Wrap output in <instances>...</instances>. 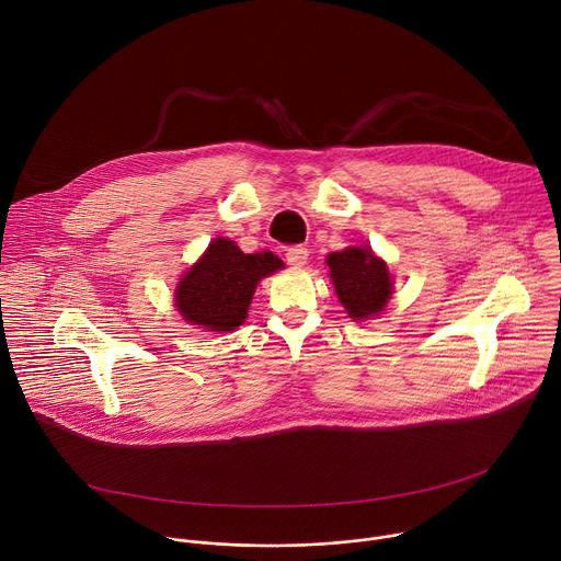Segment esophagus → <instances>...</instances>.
Here are the masks:
<instances>
[{"mask_svg": "<svg viewBox=\"0 0 561 561\" xmlns=\"http://www.w3.org/2000/svg\"><path fill=\"white\" fill-rule=\"evenodd\" d=\"M286 262H288L290 266H295V268L306 266V262H308V249H306V247H293V249H288V251H286Z\"/></svg>", "mask_w": 561, "mask_h": 561, "instance_id": "obj_1", "label": "esophagus"}]
</instances>
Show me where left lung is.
Returning <instances> with one entry per match:
<instances>
[{
	"mask_svg": "<svg viewBox=\"0 0 561 561\" xmlns=\"http://www.w3.org/2000/svg\"><path fill=\"white\" fill-rule=\"evenodd\" d=\"M331 279L346 312L362 319L377 317L390 299L392 279L383 260H379L370 247H348L327 257Z\"/></svg>",
	"mask_w": 561,
	"mask_h": 561,
	"instance_id": "1",
	"label": "left lung"
}]
</instances>
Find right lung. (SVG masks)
<instances>
[{
    "label": "right lung",
    "mask_w": 561,
    "mask_h": 561,
    "mask_svg": "<svg viewBox=\"0 0 561 561\" xmlns=\"http://www.w3.org/2000/svg\"><path fill=\"white\" fill-rule=\"evenodd\" d=\"M282 266L271 251L247 255L230 239L217 237L178 284L175 306L197 329L234 331L244 324L260 279Z\"/></svg>",
    "instance_id": "right-lung-1"
}]
</instances>
